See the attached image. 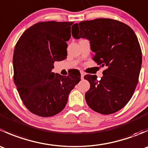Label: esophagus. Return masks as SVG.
I'll use <instances>...</instances> for the list:
<instances>
[{"instance_id": "34e87169", "label": "esophagus", "mask_w": 148, "mask_h": 148, "mask_svg": "<svg viewBox=\"0 0 148 148\" xmlns=\"http://www.w3.org/2000/svg\"><path fill=\"white\" fill-rule=\"evenodd\" d=\"M84 77V73L82 72V71H81V77H82V79H83Z\"/></svg>"}]
</instances>
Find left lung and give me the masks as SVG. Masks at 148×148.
<instances>
[{"label": "left lung", "instance_id": "1", "mask_svg": "<svg viewBox=\"0 0 148 148\" xmlns=\"http://www.w3.org/2000/svg\"><path fill=\"white\" fill-rule=\"evenodd\" d=\"M72 36L89 41L92 59L107 66L98 81L95 75L84 78L90 84L85 94L88 106L102 114L123 108L133 95L142 65V51L133 30L110 18H97L75 23Z\"/></svg>", "mask_w": 148, "mask_h": 148}]
</instances>
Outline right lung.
Returning <instances> with one entry per match:
<instances>
[{
  "label": "right lung",
  "mask_w": 148,
  "mask_h": 148,
  "mask_svg": "<svg viewBox=\"0 0 148 148\" xmlns=\"http://www.w3.org/2000/svg\"><path fill=\"white\" fill-rule=\"evenodd\" d=\"M72 22H39L26 29L15 46L14 82L26 108L41 117L62 112L81 80L79 71L69 76L52 72L54 62L66 59Z\"/></svg>",
  "instance_id": "1"
}]
</instances>
